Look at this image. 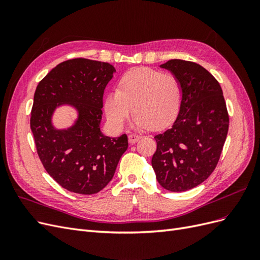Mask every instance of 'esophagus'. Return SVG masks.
<instances>
[{
    "label": "esophagus",
    "instance_id": "obj_1",
    "mask_svg": "<svg viewBox=\"0 0 260 260\" xmlns=\"http://www.w3.org/2000/svg\"><path fill=\"white\" fill-rule=\"evenodd\" d=\"M128 139H129V142H130L131 144H133V143L138 142V141L141 139V136H140V135H137V133H131V135H129Z\"/></svg>",
    "mask_w": 260,
    "mask_h": 260
}]
</instances>
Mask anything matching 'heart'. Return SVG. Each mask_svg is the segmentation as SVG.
Segmentation results:
<instances>
[{
	"label": "heart",
	"mask_w": 260,
	"mask_h": 260,
	"mask_svg": "<svg viewBox=\"0 0 260 260\" xmlns=\"http://www.w3.org/2000/svg\"><path fill=\"white\" fill-rule=\"evenodd\" d=\"M181 102L182 86L175 75L139 67L125 73L118 90L107 94L104 109L116 128L122 127L135 108L133 124L137 128L160 129L176 119Z\"/></svg>",
	"instance_id": "1"
}]
</instances>
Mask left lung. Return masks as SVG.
<instances>
[{"mask_svg": "<svg viewBox=\"0 0 260 260\" xmlns=\"http://www.w3.org/2000/svg\"><path fill=\"white\" fill-rule=\"evenodd\" d=\"M182 86V102L171 127L155 136L152 167L158 183L184 192L204 182L216 168L229 129L222 89L208 70L193 61L160 65Z\"/></svg>", "mask_w": 260, "mask_h": 260, "instance_id": "left-lung-1", "label": "left lung"}]
</instances>
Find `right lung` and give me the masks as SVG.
<instances>
[{"label": "right lung", "instance_id": "obj_1", "mask_svg": "<svg viewBox=\"0 0 260 260\" xmlns=\"http://www.w3.org/2000/svg\"><path fill=\"white\" fill-rule=\"evenodd\" d=\"M114 73L108 62L74 58L54 67L36 89L30 128L38 155L48 174L70 192L103 190L128 148L125 135L101 131L104 90ZM62 106L72 107L77 117L68 127L56 128L52 116Z\"/></svg>", "mask_w": 260, "mask_h": 260}]
</instances>
